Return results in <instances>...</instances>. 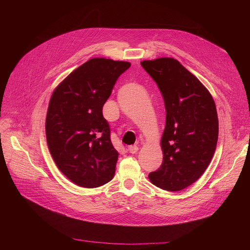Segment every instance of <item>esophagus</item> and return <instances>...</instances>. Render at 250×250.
<instances>
[{
	"label": "esophagus",
	"instance_id": "esophagus-1",
	"mask_svg": "<svg viewBox=\"0 0 250 250\" xmlns=\"http://www.w3.org/2000/svg\"><path fill=\"white\" fill-rule=\"evenodd\" d=\"M138 150H139V147L138 146H135V145H133V146H129L127 148V151L129 153H131V154H134V153H137L138 152Z\"/></svg>",
	"mask_w": 250,
	"mask_h": 250
}]
</instances>
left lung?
<instances>
[{
	"mask_svg": "<svg viewBox=\"0 0 250 250\" xmlns=\"http://www.w3.org/2000/svg\"><path fill=\"white\" fill-rule=\"evenodd\" d=\"M141 64L156 82L166 108L163 164L149 179L163 190H184L202 175L215 153L219 123L214 99L176 59L163 57Z\"/></svg>",
	"mask_w": 250,
	"mask_h": 250,
	"instance_id": "1",
	"label": "left lung"
}]
</instances>
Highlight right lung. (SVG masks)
I'll use <instances>...</instances> for the list:
<instances>
[{"label": "right lung", "mask_w": 250, "mask_h": 250, "mask_svg": "<svg viewBox=\"0 0 250 250\" xmlns=\"http://www.w3.org/2000/svg\"><path fill=\"white\" fill-rule=\"evenodd\" d=\"M130 62L92 58L73 71L52 94L46 118L50 153L75 185L98 188L115 176L119 153L102 108Z\"/></svg>", "instance_id": "1"}]
</instances>
